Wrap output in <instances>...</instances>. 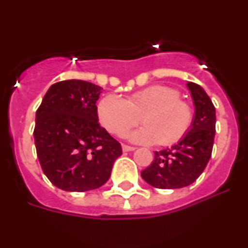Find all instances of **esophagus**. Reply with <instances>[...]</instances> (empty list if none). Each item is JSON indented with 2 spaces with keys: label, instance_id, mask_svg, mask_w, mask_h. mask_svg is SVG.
Returning a JSON list of instances; mask_svg holds the SVG:
<instances>
[{
  "label": "esophagus",
  "instance_id": "1",
  "mask_svg": "<svg viewBox=\"0 0 248 248\" xmlns=\"http://www.w3.org/2000/svg\"><path fill=\"white\" fill-rule=\"evenodd\" d=\"M122 148H123V151H133L135 149L134 146H129V145H125V144H124Z\"/></svg>",
  "mask_w": 248,
  "mask_h": 248
}]
</instances>
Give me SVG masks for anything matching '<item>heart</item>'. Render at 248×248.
Listing matches in <instances>:
<instances>
[{"mask_svg":"<svg viewBox=\"0 0 248 248\" xmlns=\"http://www.w3.org/2000/svg\"><path fill=\"white\" fill-rule=\"evenodd\" d=\"M102 125L114 135H123L140 122L144 125L130 134L135 143L170 146L179 143L194 120L192 107L180 99L179 91L169 85H151L131 94L126 100L107 95L98 105Z\"/></svg>","mask_w":248,"mask_h":248,"instance_id":"heart-1","label":"heart"}]
</instances>
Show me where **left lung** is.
I'll use <instances>...</instances> for the list:
<instances>
[{
	"instance_id": "obj_1",
	"label": "left lung",
	"mask_w": 248,
	"mask_h": 248,
	"mask_svg": "<svg viewBox=\"0 0 248 248\" xmlns=\"http://www.w3.org/2000/svg\"><path fill=\"white\" fill-rule=\"evenodd\" d=\"M195 105L192 125L177 144L155 151L141 177L157 189H180L194 183L211 157L216 131V110L210 97L196 83L187 82Z\"/></svg>"
}]
</instances>
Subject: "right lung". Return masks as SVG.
<instances>
[{"label":"right lung","mask_w":248,"mask_h":248,"mask_svg":"<svg viewBox=\"0 0 248 248\" xmlns=\"http://www.w3.org/2000/svg\"><path fill=\"white\" fill-rule=\"evenodd\" d=\"M102 87L79 79L50 85L37 109L33 137L48 180L64 191L84 192L110 177L122 146L98 123Z\"/></svg>","instance_id":"add662e5"}]
</instances>
